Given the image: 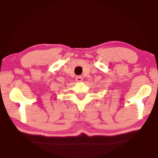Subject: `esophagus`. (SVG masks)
<instances>
[{"label": "esophagus", "instance_id": "1", "mask_svg": "<svg viewBox=\"0 0 158 158\" xmlns=\"http://www.w3.org/2000/svg\"><path fill=\"white\" fill-rule=\"evenodd\" d=\"M76 81L77 82H81L83 81V77L81 76H77L76 77Z\"/></svg>", "mask_w": 158, "mask_h": 158}]
</instances>
